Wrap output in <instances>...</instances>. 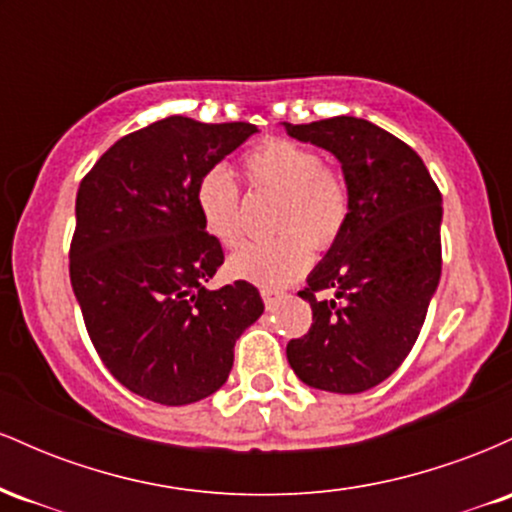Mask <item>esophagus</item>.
<instances>
[{
    "label": "esophagus",
    "instance_id": "34e87169",
    "mask_svg": "<svg viewBox=\"0 0 512 512\" xmlns=\"http://www.w3.org/2000/svg\"><path fill=\"white\" fill-rule=\"evenodd\" d=\"M260 293H262V301H264V305H267V310H272L274 305H276V301H279V296H281V291H276V289H267V286H262Z\"/></svg>",
    "mask_w": 512,
    "mask_h": 512
}]
</instances>
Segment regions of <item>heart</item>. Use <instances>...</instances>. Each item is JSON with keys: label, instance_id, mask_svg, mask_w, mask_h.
<instances>
[{"label": "heart", "instance_id": "1", "mask_svg": "<svg viewBox=\"0 0 512 512\" xmlns=\"http://www.w3.org/2000/svg\"><path fill=\"white\" fill-rule=\"evenodd\" d=\"M243 175L252 192L279 197L272 216V228L279 233L245 245L228 269L267 289L291 284L308 269L313 248L330 250L344 233L351 211L349 182L342 168L289 139H269L250 149L243 156ZM195 202L211 238L231 250L243 243V192L226 168L204 170Z\"/></svg>", "mask_w": 512, "mask_h": 512}]
</instances>
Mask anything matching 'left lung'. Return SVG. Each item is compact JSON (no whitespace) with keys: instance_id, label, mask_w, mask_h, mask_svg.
I'll return each instance as SVG.
<instances>
[{"instance_id":"1","label":"left lung","mask_w":512,"mask_h":512,"mask_svg":"<svg viewBox=\"0 0 512 512\" xmlns=\"http://www.w3.org/2000/svg\"><path fill=\"white\" fill-rule=\"evenodd\" d=\"M284 129L332 151L351 192L344 233L298 291L313 325L286 356L305 385L356 395L390 378L424 327L443 269L440 190L411 146L368 120L339 115ZM330 288L335 298L320 299Z\"/></svg>"}]
</instances>
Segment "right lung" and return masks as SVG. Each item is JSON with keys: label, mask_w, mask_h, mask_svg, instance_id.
<instances>
[{"label": "right lung", "mask_w": 512, "mask_h": 512, "mask_svg": "<svg viewBox=\"0 0 512 512\" xmlns=\"http://www.w3.org/2000/svg\"><path fill=\"white\" fill-rule=\"evenodd\" d=\"M252 132L166 117L117 139L76 192L69 279L86 332L117 383L151 402L180 407L219 390L236 339L264 310L248 281L204 286L223 250L195 202L204 170Z\"/></svg>", "instance_id": "obj_1"}]
</instances>
